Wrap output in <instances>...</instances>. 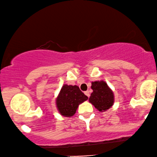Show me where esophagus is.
Returning <instances> with one entry per match:
<instances>
[{"mask_svg":"<svg viewBox=\"0 0 157 157\" xmlns=\"http://www.w3.org/2000/svg\"><path fill=\"white\" fill-rule=\"evenodd\" d=\"M85 94L86 95V96H88V97L90 96V93H89V91H88V90H87V91H85Z\"/></svg>","mask_w":157,"mask_h":157,"instance_id":"34e87169","label":"esophagus"}]
</instances>
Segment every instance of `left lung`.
Here are the masks:
<instances>
[{
    "instance_id": "8db88e82",
    "label": "left lung",
    "mask_w": 157,
    "mask_h": 157,
    "mask_svg": "<svg viewBox=\"0 0 157 157\" xmlns=\"http://www.w3.org/2000/svg\"><path fill=\"white\" fill-rule=\"evenodd\" d=\"M91 88L93 93L89 98V101L99 112H106L112 106L114 101V96L112 90L104 81L92 82Z\"/></svg>"
}]
</instances>
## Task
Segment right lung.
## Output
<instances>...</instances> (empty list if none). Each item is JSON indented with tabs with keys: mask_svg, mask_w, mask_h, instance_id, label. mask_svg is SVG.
<instances>
[{
	"mask_svg": "<svg viewBox=\"0 0 157 157\" xmlns=\"http://www.w3.org/2000/svg\"><path fill=\"white\" fill-rule=\"evenodd\" d=\"M77 85H64L56 98V107L59 113L64 117H72L75 114L78 106L88 100Z\"/></svg>",
	"mask_w": 157,
	"mask_h": 157,
	"instance_id": "add662e5",
	"label": "right lung"
}]
</instances>
